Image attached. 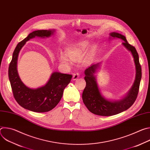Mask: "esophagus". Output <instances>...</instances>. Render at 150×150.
<instances>
[{"instance_id": "34e87169", "label": "esophagus", "mask_w": 150, "mask_h": 150, "mask_svg": "<svg viewBox=\"0 0 150 150\" xmlns=\"http://www.w3.org/2000/svg\"><path fill=\"white\" fill-rule=\"evenodd\" d=\"M79 77V74L77 73V72H76V73H75V74H74V75H73L72 79H73V80H76V79H77Z\"/></svg>"}]
</instances>
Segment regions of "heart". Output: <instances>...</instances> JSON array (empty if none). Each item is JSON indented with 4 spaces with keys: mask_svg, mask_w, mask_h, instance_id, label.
<instances>
[{
    "mask_svg": "<svg viewBox=\"0 0 150 150\" xmlns=\"http://www.w3.org/2000/svg\"><path fill=\"white\" fill-rule=\"evenodd\" d=\"M89 46L90 43L88 41L81 42L76 46L67 49L65 51V55H60L59 59L60 62L67 64H70L69 59L74 61L79 60L83 57ZM88 57H90V54H89Z\"/></svg>",
    "mask_w": 150,
    "mask_h": 150,
    "instance_id": "heart-1",
    "label": "heart"
}]
</instances>
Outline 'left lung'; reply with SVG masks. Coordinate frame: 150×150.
Masks as SVG:
<instances>
[{
    "instance_id": "left-lung-1",
    "label": "left lung",
    "mask_w": 150,
    "mask_h": 150,
    "mask_svg": "<svg viewBox=\"0 0 150 150\" xmlns=\"http://www.w3.org/2000/svg\"><path fill=\"white\" fill-rule=\"evenodd\" d=\"M109 39L119 38L123 41L122 45L132 54L135 65V79L131 88L121 99L117 100L105 98L101 93L96 81L95 74L100 68V63H93L85 69L84 79L86 86L82 93V100L87 108L91 113L103 116H113L126 110L134 103L137 97L141 79V67L139 56L135 48L128 43L126 37L118 33L109 34Z\"/></svg>"
}]
</instances>
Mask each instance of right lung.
Returning a JSON list of instances; mask_svg holds the SVG:
<instances>
[{"label":"right lung","mask_w":150,"mask_h":150,"mask_svg":"<svg viewBox=\"0 0 150 150\" xmlns=\"http://www.w3.org/2000/svg\"><path fill=\"white\" fill-rule=\"evenodd\" d=\"M54 32L55 30H45L31 33L17 45L9 67V79L15 99L23 108L34 112H47L55 108L62 98L63 90L71 82L72 76L54 72L44 86L37 88H29L21 81L18 73V55L26 42L30 39L35 37H50Z\"/></svg>","instance_id":"obj_1"}]
</instances>
